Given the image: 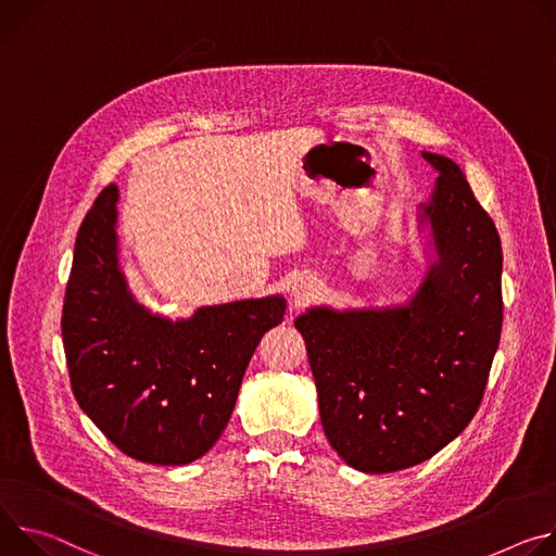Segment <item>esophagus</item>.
Instances as JSON below:
<instances>
[{"label":"esophagus","mask_w":556,"mask_h":556,"mask_svg":"<svg viewBox=\"0 0 556 556\" xmlns=\"http://www.w3.org/2000/svg\"><path fill=\"white\" fill-rule=\"evenodd\" d=\"M320 287L314 278H298L291 282V300L295 304H304V302H312L314 298H318Z\"/></svg>","instance_id":"obj_1"}]
</instances>
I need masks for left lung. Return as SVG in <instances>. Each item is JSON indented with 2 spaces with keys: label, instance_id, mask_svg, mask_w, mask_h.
Instances as JSON below:
<instances>
[{
  "label": "left lung",
  "instance_id": "left-lung-1",
  "mask_svg": "<svg viewBox=\"0 0 556 556\" xmlns=\"http://www.w3.org/2000/svg\"><path fill=\"white\" fill-rule=\"evenodd\" d=\"M419 205L435 263L406 304L312 306L295 318L329 444L362 472H395L451 444L475 417L504 320L502 240L455 161Z\"/></svg>",
  "mask_w": 556,
  "mask_h": 556
}]
</instances>
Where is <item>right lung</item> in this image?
<instances>
[{"instance_id":"add662e5","label":"right lung","mask_w":556,"mask_h":556,"mask_svg":"<svg viewBox=\"0 0 556 556\" xmlns=\"http://www.w3.org/2000/svg\"><path fill=\"white\" fill-rule=\"evenodd\" d=\"M118 188L86 214L61 316L73 393L101 433L132 459L182 466L225 430L263 336L282 323V295L201 306L188 318L154 316L118 265Z\"/></svg>"}]
</instances>
